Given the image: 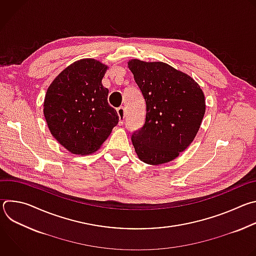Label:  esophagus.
<instances>
[{
  "label": "esophagus",
  "mask_w": 256,
  "mask_h": 256,
  "mask_svg": "<svg viewBox=\"0 0 256 256\" xmlns=\"http://www.w3.org/2000/svg\"><path fill=\"white\" fill-rule=\"evenodd\" d=\"M116 112H118V114L120 116V124L122 126L124 124V118H126V110H124V108L122 106H120L116 109Z\"/></svg>",
  "instance_id": "34e87169"
}]
</instances>
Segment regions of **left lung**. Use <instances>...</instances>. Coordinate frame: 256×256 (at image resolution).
Instances as JSON below:
<instances>
[{"label": "left lung", "instance_id": "1", "mask_svg": "<svg viewBox=\"0 0 256 256\" xmlns=\"http://www.w3.org/2000/svg\"><path fill=\"white\" fill-rule=\"evenodd\" d=\"M146 101L144 126L132 134L140 161L159 165L179 156L196 138L206 112L204 95L188 75L162 62H128Z\"/></svg>", "mask_w": 256, "mask_h": 256}]
</instances>
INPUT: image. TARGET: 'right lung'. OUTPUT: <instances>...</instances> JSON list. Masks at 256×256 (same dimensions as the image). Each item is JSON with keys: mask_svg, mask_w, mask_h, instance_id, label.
Listing matches in <instances>:
<instances>
[{"mask_svg": "<svg viewBox=\"0 0 256 256\" xmlns=\"http://www.w3.org/2000/svg\"><path fill=\"white\" fill-rule=\"evenodd\" d=\"M107 66L84 58L66 68L46 91L44 114L54 138L72 154L97 151L118 124L101 81Z\"/></svg>", "mask_w": 256, "mask_h": 256, "instance_id": "add662e5", "label": "right lung"}]
</instances>
